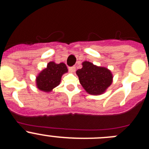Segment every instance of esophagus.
<instances>
[{
    "mask_svg": "<svg viewBox=\"0 0 149 149\" xmlns=\"http://www.w3.org/2000/svg\"><path fill=\"white\" fill-rule=\"evenodd\" d=\"M76 70V68L75 66H71V67H69V71L72 73H74V72H75Z\"/></svg>",
    "mask_w": 149,
    "mask_h": 149,
    "instance_id": "obj_1",
    "label": "esophagus"
}]
</instances>
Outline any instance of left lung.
Returning a JSON list of instances; mask_svg holds the SVG:
<instances>
[{"instance_id": "obj_1", "label": "left lung", "mask_w": 149, "mask_h": 149, "mask_svg": "<svg viewBox=\"0 0 149 149\" xmlns=\"http://www.w3.org/2000/svg\"><path fill=\"white\" fill-rule=\"evenodd\" d=\"M80 84L85 90L92 95L101 94L111 85L113 76L110 70L99 67L92 63L85 61L83 68L76 72Z\"/></svg>"}]
</instances>
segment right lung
I'll return each mask as SVG.
<instances>
[{
	"instance_id": "add662e5",
	"label": "right lung",
	"mask_w": 149,
	"mask_h": 149,
	"mask_svg": "<svg viewBox=\"0 0 149 149\" xmlns=\"http://www.w3.org/2000/svg\"><path fill=\"white\" fill-rule=\"evenodd\" d=\"M66 64L61 63L56 64L54 62L48 63L45 69L39 73L36 77L37 88L45 92L51 91L59 85L63 74L67 72Z\"/></svg>"
}]
</instances>
